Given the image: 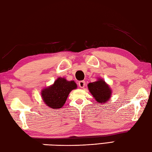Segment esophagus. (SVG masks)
Wrapping results in <instances>:
<instances>
[{
    "label": "esophagus",
    "instance_id": "34e87169",
    "mask_svg": "<svg viewBox=\"0 0 152 152\" xmlns=\"http://www.w3.org/2000/svg\"><path fill=\"white\" fill-rule=\"evenodd\" d=\"M85 85V82L84 81H81L79 82V86L80 88H84Z\"/></svg>",
    "mask_w": 152,
    "mask_h": 152
}]
</instances>
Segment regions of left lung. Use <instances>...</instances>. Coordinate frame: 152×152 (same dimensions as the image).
<instances>
[{
    "instance_id": "left-lung-1",
    "label": "left lung",
    "mask_w": 152,
    "mask_h": 152,
    "mask_svg": "<svg viewBox=\"0 0 152 152\" xmlns=\"http://www.w3.org/2000/svg\"><path fill=\"white\" fill-rule=\"evenodd\" d=\"M87 87L94 99L99 104H104L110 99L112 89L102 79L98 78L97 81L89 83Z\"/></svg>"
}]
</instances>
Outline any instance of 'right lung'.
Returning <instances> with one entry per match:
<instances>
[{"label":"right lung","instance_id":"obj_1","mask_svg":"<svg viewBox=\"0 0 152 152\" xmlns=\"http://www.w3.org/2000/svg\"><path fill=\"white\" fill-rule=\"evenodd\" d=\"M77 88V85L74 81H69L64 77H58L52 85L43 88L41 96L48 107L53 109L61 108L71 91Z\"/></svg>","mask_w":152,"mask_h":152}]
</instances>
